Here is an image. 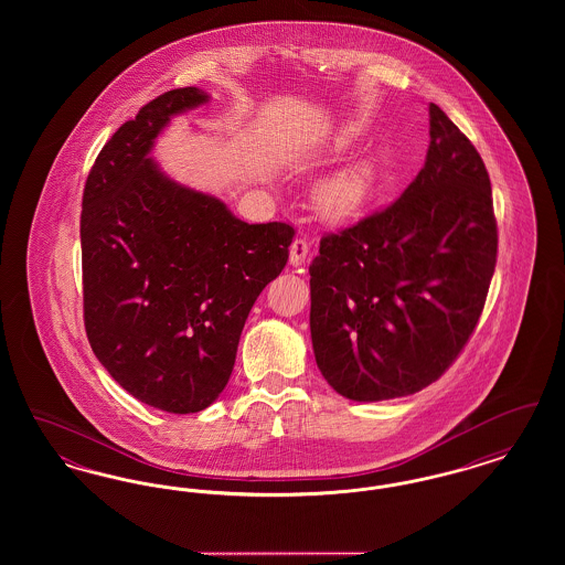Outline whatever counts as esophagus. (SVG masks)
<instances>
[{
    "instance_id": "34e87169",
    "label": "esophagus",
    "mask_w": 565,
    "mask_h": 565,
    "mask_svg": "<svg viewBox=\"0 0 565 565\" xmlns=\"http://www.w3.org/2000/svg\"><path fill=\"white\" fill-rule=\"evenodd\" d=\"M309 249H311V243L307 242L305 237H296L292 245H290V265L292 267L305 265V260L309 256Z\"/></svg>"
}]
</instances>
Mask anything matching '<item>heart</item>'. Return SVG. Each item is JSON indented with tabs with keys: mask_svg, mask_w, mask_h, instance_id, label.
<instances>
[{
	"mask_svg": "<svg viewBox=\"0 0 565 565\" xmlns=\"http://www.w3.org/2000/svg\"><path fill=\"white\" fill-rule=\"evenodd\" d=\"M366 196V189L362 180L353 173H343L328 184H323L318 192V203L330 217H343L355 212Z\"/></svg>",
	"mask_w": 565,
	"mask_h": 565,
	"instance_id": "obj_1",
	"label": "heart"
}]
</instances>
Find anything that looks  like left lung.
Returning <instances> with one entry per match:
<instances>
[{"label": "left lung", "instance_id": "1", "mask_svg": "<svg viewBox=\"0 0 565 565\" xmlns=\"http://www.w3.org/2000/svg\"><path fill=\"white\" fill-rule=\"evenodd\" d=\"M430 148L398 201L323 235L311 273V341L334 392L355 403L428 387L468 343L495 269L483 159L430 104Z\"/></svg>", "mask_w": 565, "mask_h": 565}]
</instances>
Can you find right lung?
Segmentation results:
<instances>
[{
  "mask_svg": "<svg viewBox=\"0 0 565 565\" xmlns=\"http://www.w3.org/2000/svg\"><path fill=\"white\" fill-rule=\"evenodd\" d=\"M207 102L196 86L152 99L111 135L82 194L88 343L122 390L178 415L226 387L249 309L295 237L286 222H243L150 159L169 120Z\"/></svg>",
  "mask_w": 565,
  "mask_h": 565,
  "instance_id": "1",
  "label": "right lung"
}]
</instances>
